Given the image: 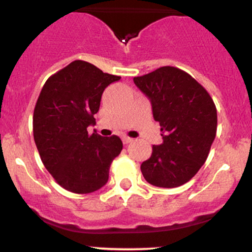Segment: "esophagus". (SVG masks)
Wrapping results in <instances>:
<instances>
[{
    "mask_svg": "<svg viewBox=\"0 0 252 252\" xmlns=\"http://www.w3.org/2000/svg\"><path fill=\"white\" fill-rule=\"evenodd\" d=\"M122 141L124 144H128V143H131L132 141H134V138H130V137H128V136H123Z\"/></svg>",
    "mask_w": 252,
    "mask_h": 252,
    "instance_id": "34e87169",
    "label": "esophagus"
}]
</instances>
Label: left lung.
Wrapping results in <instances>:
<instances>
[{
    "instance_id": "8db88e82",
    "label": "left lung",
    "mask_w": 252,
    "mask_h": 252,
    "mask_svg": "<svg viewBox=\"0 0 252 252\" xmlns=\"http://www.w3.org/2000/svg\"><path fill=\"white\" fill-rule=\"evenodd\" d=\"M135 85L149 98L163 142L153 146L141 172L153 186L174 189L194 176L209 156L217 132V109L194 78L163 66L141 77Z\"/></svg>"
}]
</instances>
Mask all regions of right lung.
Listing matches in <instances>:
<instances>
[{"label":"right lung","mask_w":252,"mask_h":252,"mask_svg":"<svg viewBox=\"0 0 252 252\" xmlns=\"http://www.w3.org/2000/svg\"><path fill=\"white\" fill-rule=\"evenodd\" d=\"M121 77L74 60L45 83L33 115V135L43 166L63 189L86 194L108 182L112 160L123 143L118 136L88 132L104 90Z\"/></svg>","instance_id":"1"}]
</instances>
